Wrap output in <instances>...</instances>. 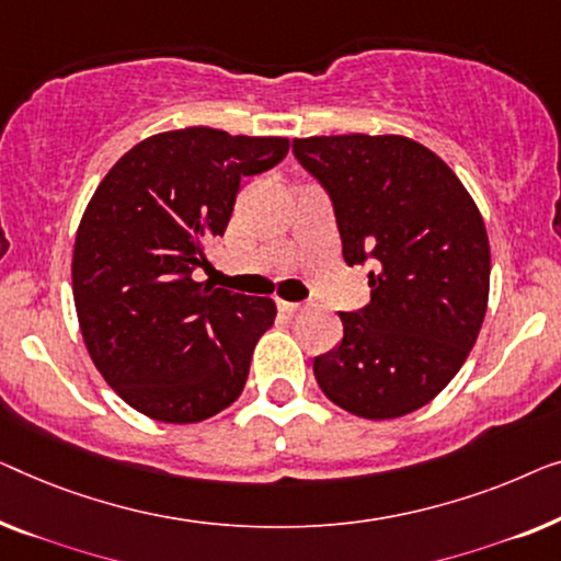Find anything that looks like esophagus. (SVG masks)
I'll list each match as a JSON object with an SVG mask.
<instances>
[{
    "instance_id": "esophagus-1",
    "label": "esophagus",
    "mask_w": 561,
    "mask_h": 561,
    "mask_svg": "<svg viewBox=\"0 0 561 561\" xmlns=\"http://www.w3.org/2000/svg\"><path fill=\"white\" fill-rule=\"evenodd\" d=\"M277 307H279L282 312L295 314V312H302L305 310V302H284V299H277Z\"/></svg>"
}]
</instances>
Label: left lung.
<instances>
[{
  "label": "left lung",
  "instance_id": "1",
  "mask_svg": "<svg viewBox=\"0 0 561 561\" xmlns=\"http://www.w3.org/2000/svg\"><path fill=\"white\" fill-rule=\"evenodd\" d=\"M291 152L333 201L345 264L370 262V302L341 312L343 341L312 363L322 393L363 420L430 404L485 318L491 247L476 201L399 134L307 137Z\"/></svg>",
  "mask_w": 561,
  "mask_h": 561
}]
</instances>
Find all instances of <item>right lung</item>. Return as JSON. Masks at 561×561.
I'll use <instances>...</instances> for the list:
<instances>
[{
  "mask_svg": "<svg viewBox=\"0 0 561 561\" xmlns=\"http://www.w3.org/2000/svg\"><path fill=\"white\" fill-rule=\"evenodd\" d=\"M289 139L210 126L154 134L108 170L73 249V299L106 383L157 422L193 424L241 397L270 297L198 282L241 180L284 160Z\"/></svg>",
  "mask_w": 561,
  "mask_h": 561,
  "instance_id": "1",
  "label": "right lung"
}]
</instances>
